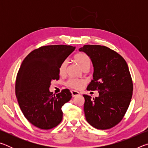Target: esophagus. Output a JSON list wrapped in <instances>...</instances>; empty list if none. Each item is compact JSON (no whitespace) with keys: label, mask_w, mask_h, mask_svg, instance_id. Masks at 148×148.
<instances>
[{"label":"esophagus","mask_w":148,"mask_h":148,"mask_svg":"<svg viewBox=\"0 0 148 148\" xmlns=\"http://www.w3.org/2000/svg\"><path fill=\"white\" fill-rule=\"evenodd\" d=\"M71 93H72V97H73L78 96V95H79V92L78 91H75V90H72Z\"/></svg>","instance_id":"obj_1"}]
</instances>
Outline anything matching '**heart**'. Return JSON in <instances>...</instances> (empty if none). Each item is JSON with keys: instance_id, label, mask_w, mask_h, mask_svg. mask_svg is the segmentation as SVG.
<instances>
[{"instance_id": "b5f03b06", "label": "heart", "mask_w": 148, "mask_h": 148, "mask_svg": "<svg viewBox=\"0 0 148 148\" xmlns=\"http://www.w3.org/2000/svg\"><path fill=\"white\" fill-rule=\"evenodd\" d=\"M74 61L77 62V64L85 71L89 69L91 66V60L87 55L84 53H79L74 56ZM68 62L66 61H62L59 67V72L60 75H64L66 73V69ZM85 84V81L83 79H78L71 78L67 80L66 85L68 87L72 89H79Z\"/></svg>"}]
</instances>
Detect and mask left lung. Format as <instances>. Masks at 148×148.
Masks as SVG:
<instances>
[{"label":"left lung","mask_w":148,"mask_h":148,"mask_svg":"<svg viewBox=\"0 0 148 148\" xmlns=\"http://www.w3.org/2000/svg\"><path fill=\"white\" fill-rule=\"evenodd\" d=\"M91 59L93 79L87 87L99 96L85 99L87 121L97 129H109L123 118L131 101L133 84L125 60L114 50L100 45H85L79 49Z\"/></svg>","instance_id":"8db88e82"}]
</instances>
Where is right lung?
<instances>
[{
    "instance_id": "obj_1",
    "label": "right lung",
    "mask_w": 148,
    "mask_h": 148,
    "mask_svg": "<svg viewBox=\"0 0 148 148\" xmlns=\"http://www.w3.org/2000/svg\"><path fill=\"white\" fill-rule=\"evenodd\" d=\"M75 47L51 45L39 47L27 56L17 72L16 95L26 119L39 129H51L62 119V106L72 98L69 89L53 95L51 82L59 79V67Z\"/></svg>"
}]
</instances>
